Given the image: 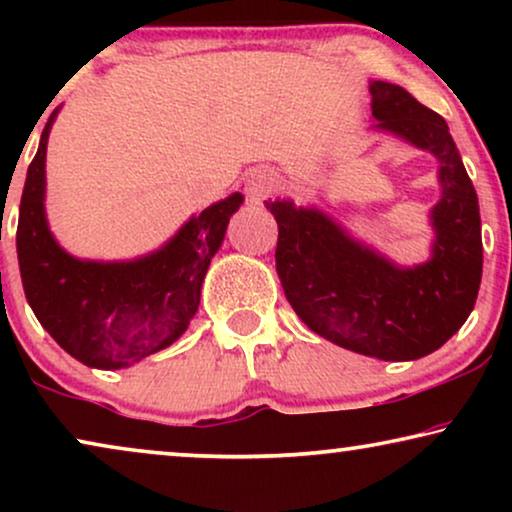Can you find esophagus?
I'll return each mask as SVG.
<instances>
[{
	"label": "esophagus",
	"mask_w": 512,
	"mask_h": 512,
	"mask_svg": "<svg viewBox=\"0 0 512 512\" xmlns=\"http://www.w3.org/2000/svg\"><path fill=\"white\" fill-rule=\"evenodd\" d=\"M277 188H279V174L275 170H268V167L256 170L247 181V195L249 200L254 202L268 200L272 193H277Z\"/></svg>",
	"instance_id": "obj_1"
}]
</instances>
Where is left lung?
Masks as SVG:
<instances>
[{
	"mask_svg": "<svg viewBox=\"0 0 512 512\" xmlns=\"http://www.w3.org/2000/svg\"><path fill=\"white\" fill-rule=\"evenodd\" d=\"M370 95L377 128L440 163L431 261L401 270L317 209L277 200L268 205L279 226L277 275L293 310L321 338L382 361H412L445 345L473 310L482 279L480 207L445 118L394 83L373 81Z\"/></svg>",
	"mask_w": 512,
	"mask_h": 512,
	"instance_id": "obj_1",
	"label": "left lung"
}]
</instances>
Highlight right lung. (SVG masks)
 I'll list each match as a JSON object with an SVG mask.
<instances>
[{"instance_id": "1", "label": "right lung", "mask_w": 512, "mask_h": 512, "mask_svg": "<svg viewBox=\"0 0 512 512\" xmlns=\"http://www.w3.org/2000/svg\"><path fill=\"white\" fill-rule=\"evenodd\" d=\"M55 116V114H53ZM53 116L27 167L18 216V263L25 298L53 340L90 368H123L172 345L191 324L209 261L221 247L242 195L207 207L156 254L132 263L72 258L48 233L44 163Z\"/></svg>"}]
</instances>
